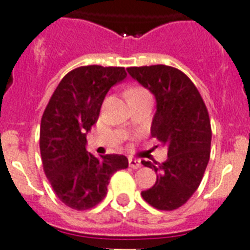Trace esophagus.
<instances>
[{
  "label": "esophagus",
  "mask_w": 250,
  "mask_h": 250,
  "mask_svg": "<svg viewBox=\"0 0 250 250\" xmlns=\"http://www.w3.org/2000/svg\"><path fill=\"white\" fill-rule=\"evenodd\" d=\"M128 164L129 167H132V168H139V167H141V161L139 158H133V157H129Z\"/></svg>",
  "instance_id": "obj_1"
}]
</instances>
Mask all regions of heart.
I'll return each mask as SVG.
<instances>
[{
	"mask_svg": "<svg viewBox=\"0 0 250 250\" xmlns=\"http://www.w3.org/2000/svg\"><path fill=\"white\" fill-rule=\"evenodd\" d=\"M141 92H145V90L140 89V88H133V89H131V90H128V92H127V96H131V94L141 93Z\"/></svg>",
	"mask_w": 250,
	"mask_h": 250,
	"instance_id": "b5f03b06",
	"label": "heart"
}]
</instances>
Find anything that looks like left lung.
<instances>
[{"instance_id": "obj_1", "label": "left lung", "mask_w": 250, "mask_h": 250, "mask_svg": "<svg viewBox=\"0 0 250 250\" xmlns=\"http://www.w3.org/2000/svg\"><path fill=\"white\" fill-rule=\"evenodd\" d=\"M127 71L156 97L150 133L167 149V160L160 166L141 161L157 174L156 184L141 196L158 210L178 209L196 192L209 162L211 127L205 102L178 68L156 64Z\"/></svg>"}]
</instances>
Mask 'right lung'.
Returning <instances> with one entry per match:
<instances>
[{"mask_svg":"<svg viewBox=\"0 0 250 250\" xmlns=\"http://www.w3.org/2000/svg\"><path fill=\"white\" fill-rule=\"evenodd\" d=\"M125 76L123 67L75 68L61 80L42 114L40 152L45 175L71 209L97 205L107 193L111 175L128 167L125 156L96 157L86 150V133L97 122L105 96Z\"/></svg>","mask_w":250,"mask_h":250,"instance_id":"right-lung-1","label":"right lung"}]
</instances>
